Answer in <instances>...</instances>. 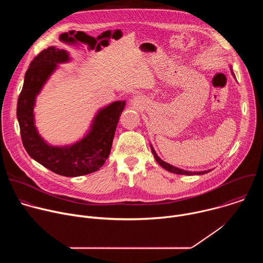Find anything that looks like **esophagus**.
<instances>
[{
  "mask_svg": "<svg viewBox=\"0 0 263 263\" xmlns=\"http://www.w3.org/2000/svg\"><path fill=\"white\" fill-rule=\"evenodd\" d=\"M139 103H140V101H139L138 99H136V98L132 100V104H133L134 106H138V105H139Z\"/></svg>",
  "mask_w": 263,
  "mask_h": 263,
  "instance_id": "obj_1",
  "label": "esophagus"
}]
</instances>
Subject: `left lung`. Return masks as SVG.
Here are the masks:
<instances>
[{"label": "left lung", "instance_id": "8db88e82", "mask_svg": "<svg viewBox=\"0 0 263 263\" xmlns=\"http://www.w3.org/2000/svg\"><path fill=\"white\" fill-rule=\"evenodd\" d=\"M230 70H231V72H232V74H233V77H235V76H234V72H233V70H232V66H230ZM151 148H152V153H153V155H154V157H155L156 161H157V162H158V163H159V164H160L164 170H166V171H168V172H171V173L179 174V175L193 176V175H203V174L209 173V172L211 171V170H208V171H203V172H190V171H184V170L178 168V167H176V166H174V165H171V164H168L167 162H165V161L161 160V159L159 158V156L156 154L155 149L153 148L152 144H151Z\"/></svg>", "mask_w": 263, "mask_h": 263}]
</instances>
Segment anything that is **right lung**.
<instances>
[{
	"mask_svg": "<svg viewBox=\"0 0 263 263\" xmlns=\"http://www.w3.org/2000/svg\"><path fill=\"white\" fill-rule=\"evenodd\" d=\"M69 60V54L64 49L49 47L31 61L17 100L16 116L23 144L31 158L58 175L78 177L100 170L107 160L126 102L117 101L100 109L89 132L76 143L54 146L46 142L34 123L36 96L55 71L58 63Z\"/></svg>",
	"mask_w": 263,
	"mask_h": 263,
	"instance_id": "1",
	"label": "right lung"
}]
</instances>
